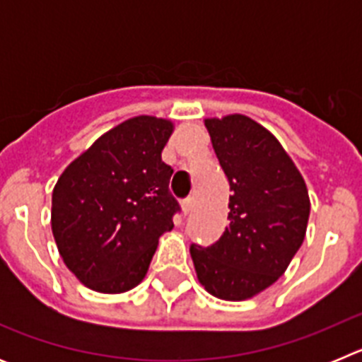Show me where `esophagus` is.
Listing matches in <instances>:
<instances>
[{
  "mask_svg": "<svg viewBox=\"0 0 362 362\" xmlns=\"http://www.w3.org/2000/svg\"><path fill=\"white\" fill-rule=\"evenodd\" d=\"M192 209H194V199H192V197H188V199L183 201V214H185V216H187V214H190Z\"/></svg>",
  "mask_w": 362,
  "mask_h": 362,
  "instance_id": "obj_1",
  "label": "esophagus"
}]
</instances>
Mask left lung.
I'll return each instance as SVG.
<instances>
[{"label": "left lung", "instance_id": "8db88e82", "mask_svg": "<svg viewBox=\"0 0 362 362\" xmlns=\"http://www.w3.org/2000/svg\"><path fill=\"white\" fill-rule=\"evenodd\" d=\"M204 127L232 196L219 241L192 245L190 255L206 292L245 300L276 283L305 241L308 190L276 136L254 119L232 114Z\"/></svg>", "mask_w": 362, "mask_h": 362}]
</instances>
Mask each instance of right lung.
I'll use <instances>...</instances> for the list:
<instances>
[{"mask_svg": "<svg viewBox=\"0 0 362 362\" xmlns=\"http://www.w3.org/2000/svg\"><path fill=\"white\" fill-rule=\"evenodd\" d=\"M174 124L123 121L65 168L52 192V233L66 268L85 286L121 293L141 283L179 203L161 152Z\"/></svg>", "mask_w": 362, "mask_h": 362, "instance_id": "1", "label": "right lung"}]
</instances>
